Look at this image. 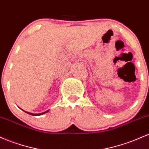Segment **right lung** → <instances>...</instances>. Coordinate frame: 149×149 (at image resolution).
I'll return each mask as SVG.
<instances>
[{
	"label": "right lung",
	"mask_w": 149,
	"mask_h": 149,
	"mask_svg": "<svg viewBox=\"0 0 149 149\" xmlns=\"http://www.w3.org/2000/svg\"><path fill=\"white\" fill-rule=\"evenodd\" d=\"M21 109V108H20ZM23 111V110H22ZM25 113H28V114H29V115H34V116H38V115H43V114H45V113H48V111H45V112H43V113H36V114H35V113H29V112H26V111H24Z\"/></svg>",
	"instance_id": "right-lung-1"
}]
</instances>
